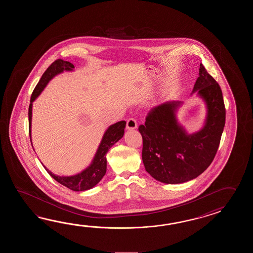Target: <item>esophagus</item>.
I'll return each mask as SVG.
<instances>
[{"label": "esophagus", "instance_id": "obj_1", "mask_svg": "<svg viewBox=\"0 0 253 253\" xmlns=\"http://www.w3.org/2000/svg\"><path fill=\"white\" fill-rule=\"evenodd\" d=\"M136 127H137V124H136V121L134 119H129L126 121V129L127 130H134Z\"/></svg>", "mask_w": 253, "mask_h": 253}]
</instances>
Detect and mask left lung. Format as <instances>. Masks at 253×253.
<instances>
[{"mask_svg":"<svg viewBox=\"0 0 253 253\" xmlns=\"http://www.w3.org/2000/svg\"><path fill=\"white\" fill-rule=\"evenodd\" d=\"M194 93L205 101L207 109L205 125L199 131L188 134L178 122L181 101L154 107L145 125L139 126L145 170L161 183H185L199 176L211 164L220 145L225 125L223 97L219 84L202 63Z\"/></svg>","mask_w":253,"mask_h":253,"instance_id":"1","label":"left lung"}]
</instances>
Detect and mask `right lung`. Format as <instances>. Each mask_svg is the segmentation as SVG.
<instances>
[{
    "mask_svg": "<svg viewBox=\"0 0 253 253\" xmlns=\"http://www.w3.org/2000/svg\"><path fill=\"white\" fill-rule=\"evenodd\" d=\"M74 65L69 61L62 59L55 60L52 64L48 67L43 73L37 86H35L31 97V103L29 107V130L30 137L32 142V115H33V103L41 95L43 89L48 85V82L53 79L55 76L59 75L63 71H72L74 70ZM126 127V121H119L118 123L111 125L103 134L102 140L97 147V152L92 160L91 164L84 169L82 172L71 176H59L56 175L44 167L46 171L51 177L58 183L66 186L75 192L86 191L93 188L101 181L103 176L107 172V157L106 155L108 150L115 145L119 140L123 137Z\"/></svg>",
    "mask_w": 253,
    "mask_h": 253,
    "instance_id": "1",
    "label": "right lung"
}]
</instances>
